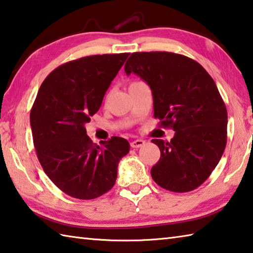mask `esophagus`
I'll return each instance as SVG.
<instances>
[{
    "label": "esophagus",
    "instance_id": "obj_1",
    "mask_svg": "<svg viewBox=\"0 0 253 253\" xmlns=\"http://www.w3.org/2000/svg\"><path fill=\"white\" fill-rule=\"evenodd\" d=\"M145 144H146L145 140H142V139H136V140L130 142V146L132 147V148H140V147L145 146Z\"/></svg>",
    "mask_w": 253,
    "mask_h": 253
}]
</instances>
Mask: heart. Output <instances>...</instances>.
I'll return each instance as SVG.
<instances>
[{
	"label": "heart",
	"instance_id": "heart-1",
	"mask_svg": "<svg viewBox=\"0 0 253 253\" xmlns=\"http://www.w3.org/2000/svg\"><path fill=\"white\" fill-rule=\"evenodd\" d=\"M132 83H137V82H132ZM132 83H131V84H132Z\"/></svg>",
	"mask_w": 253,
	"mask_h": 253
}]
</instances>
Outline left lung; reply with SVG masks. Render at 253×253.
<instances>
[{
  "label": "left lung",
  "instance_id": "8db88e82",
  "mask_svg": "<svg viewBox=\"0 0 253 253\" xmlns=\"http://www.w3.org/2000/svg\"><path fill=\"white\" fill-rule=\"evenodd\" d=\"M125 72L149 85L154 117L174 130L170 141L151 140L160 149V159L150 170L154 181L173 192L198 188L227 144V108L212 77L198 62L170 52L132 53Z\"/></svg>",
  "mask_w": 253,
  "mask_h": 253
}]
</instances>
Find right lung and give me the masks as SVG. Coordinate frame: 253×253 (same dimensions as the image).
I'll return each instance as SVG.
<instances>
[{
  "mask_svg": "<svg viewBox=\"0 0 253 253\" xmlns=\"http://www.w3.org/2000/svg\"><path fill=\"white\" fill-rule=\"evenodd\" d=\"M128 56L91 55L63 64L42 83L31 109L41 166L73 198L95 199L111 190L119 160L129 151V142L122 137L93 144L85 128Z\"/></svg>",
  "mask_w": 253,
  "mask_h": 253,
  "instance_id": "right-lung-1",
  "label": "right lung"
}]
</instances>
